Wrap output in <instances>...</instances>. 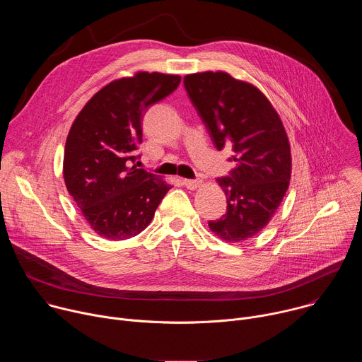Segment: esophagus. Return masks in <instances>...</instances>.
Masks as SVG:
<instances>
[{
	"label": "esophagus",
	"instance_id": "1",
	"mask_svg": "<svg viewBox=\"0 0 362 362\" xmlns=\"http://www.w3.org/2000/svg\"><path fill=\"white\" fill-rule=\"evenodd\" d=\"M183 185H185L187 189L194 190V189L200 187V186L203 185V182H202V180H199V179H196V180H192V179H183Z\"/></svg>",
	"mask_w": 362,
	"mask_h": 362
}]
</instances>
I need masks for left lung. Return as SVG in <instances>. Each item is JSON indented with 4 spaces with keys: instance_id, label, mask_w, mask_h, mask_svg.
<instances>
[{
    "instance_id": "1",
    "label": "left lung",
    "mask_w": 362,
    "mask_h": 362,
    "mask_svg": "<svg viewBox=\"0 0 362 362\" xmlns=\"http://www.w3.org/2000/svg\"><path fill=\"white\" fill-rule=\"evenodd\" d=\"M187 95L218 150L232 148L235 169L216 182L226 194V214L211 230L228 242L246 240L272 219L291 179V146L265 94L225 71L187 74Z\"/></svg>"
}]
</instances>
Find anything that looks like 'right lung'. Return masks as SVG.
<instances>
[{
  "mask_svg": "<svg viewBox=\"0 0 362 362\" xmlns=\"http://www.w3.org/2000/svg\"><path fill=\"white\" fill-rule=\"evenodd\" d=\"M180 80L156 71L115 80L87 101L71 124L64 148V182L98 236L124 240L139 235L172 189L133 163L139 158L144 113L173 93Z\"/></svg>",
  "mask_w": 362,
  "mask_h": 362,
  "instance_id": "obj_1",
  "label": "right lung"
}]
</instances>
